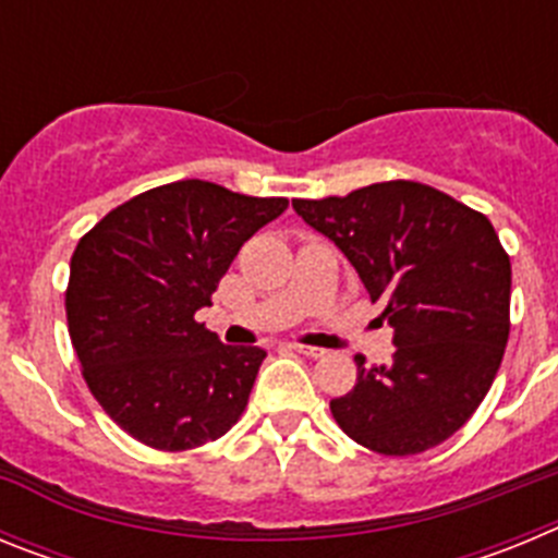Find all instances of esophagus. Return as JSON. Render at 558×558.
I'll list each match as a JSON object with an SVG mask.
<instances>
[{
  "label": "esophagus",
  "instance_id": "34e87169",
  "mask_svg": "<svg viewBox=\"0 0 558 558\" xmlns=\"http://www.w3.org/2000/svg\"><path fill=\"white\" fill-rule=\"evenodd\" d=\"M293 352L299 354H307V357H324V349H315V347H304V343H293Z\"/></svg>",
  "mask_w": 558,
  "mask_h": 558
}]
</instances>
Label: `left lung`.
Masks as SVG:
<instances>
[{
  "mask_svg": "<svg viewBox=\"0 0 558 558\" xmlns=\"http://www.w3.org/2000/svg\"><path fill=\"white\" fill-rule=\"evenodd\" d=\"M293 209L338 245L393 329V357L357 354V383L329 402L340 430L383 456L441 445L483 402L509 340L511 263L495 226L416 181Z\"/></svg>",
  "mask_w": 558,
  "mask_h": 558,
  "instance_id": "1",
  "label": "left lung"
}]
</instances>
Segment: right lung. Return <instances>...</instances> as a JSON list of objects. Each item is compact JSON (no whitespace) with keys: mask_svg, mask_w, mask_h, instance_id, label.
Returning a JSON list of instances; mask_svg holds the SVG:
<instances>
[{"mask_svg":"<svg viewBox=\"0 0 558 558\" xmlns=\"http://www.w3.org/2000/svg\"><path fill=\"white\" fill-rule=\"evenodd\" d=\"M288 209L211 181H172L108 211L69 265V338L88 391L136 441L192 450L248 405L265 360L195 322L245 240Z\"/></svg>","mask_w":558,"mask_h":558,"instance_id":"add662e5","label":"right lung"}]
</instances>
